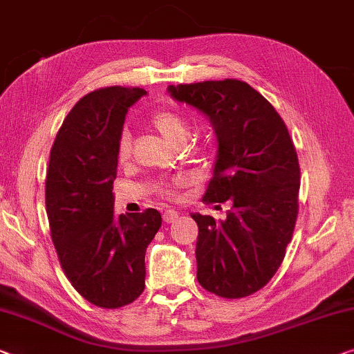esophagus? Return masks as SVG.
Listing matches in <instances>:
<instances>
[{"label": "esophagus", "mask_w": 354, "mask_h": 354, "mask_svg": "<svg viewBox=\"0 0 354 354\" xmlns=\"http://www.w3.org/2000/svg\"><path fill=\"white\" fill-rule=\"evenodd\" d=\"M177 218H178V212L174 210V209L166 210L165 214H162V220H165L166 223H174Z\"/></svg>", "instance_id": "esophagus-1"}]
</instances>
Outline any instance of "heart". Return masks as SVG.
I'll use <instances>...</instances> for the list:
<instances>
[{"label": "heart", "mask_w": 354, "mask_h": 354, "mask_svg": "<svg viewBox=\"0 0 354 354\" xmlns=\"http://www.w3.org/2000/svg\"><path fill=\"white\" fill-rule=\"evenodd\" d=\"M151 124L156 131L160 133V136L162 139L166 140L167 144L171 145H178L183 144L185 139L188 138V123L182 115H178L176 112L171 111H158L156 113H153L151 117ZM129 156V139L128 136L124 134L122 140H120V149H118V160L120 161H127ZM183 180H178L174 187H178L182 185ZM174 189H167V193H172Z\"/></svg>", "instance_id": "heart-1"}]
</instances>
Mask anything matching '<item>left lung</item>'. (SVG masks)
<instances>
[{"label": "left lung", "mask_w": 354, "mask_h": 354, "mask_svg": "<svg viewBox=\"0 0 354 354\" xmlns=\"http://www.w3.org/2000/svg\"><path fill=\"white\" fill-rule=\"evenodd\" d=\"M167 93L215 131L218 150L204 201L232 204L225 220L192 215L198 281L221 297L253 295L280 268L296 226L301 172L290 133L270 102L241 80L169 85Z\"/></svg>", "instance_id": "left-lung-1"}]
</instances>
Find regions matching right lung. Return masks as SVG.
Masks as SVG:
<instances>
[{"instance_id": "right-lung-1", "label": "right lung", "mask_w": 354, "mask_h": 354, "mask_svg": "<svg viewBox=\"0 0 354 354\" xmlns=\"http://www.w3.org/2000/svg\"><path fill=\"white\" fill-rule=\"evenodd\" d=\"M144 88L107 86L85 95L59 128L46 178V209L59 264L93 306L118 308L145 288V250L158 210L115 215L112 183L128 109Z\"/></svg>"}]
</instances>
